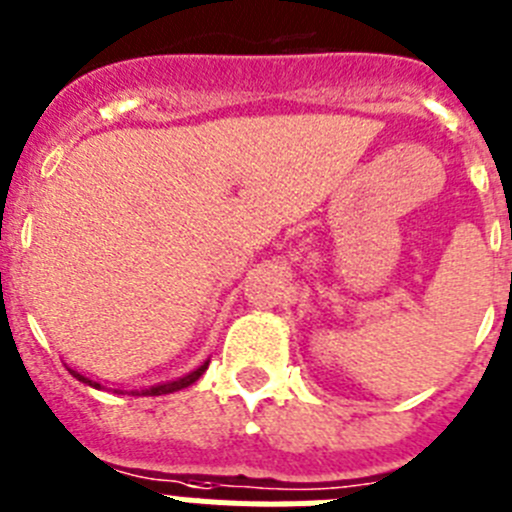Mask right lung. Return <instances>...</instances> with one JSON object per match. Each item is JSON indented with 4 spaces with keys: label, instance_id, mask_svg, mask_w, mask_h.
I'll use <instances>...</instances> for the list:
<instances>
[{
    "label": "right lung",
    "instance_id": "right-lung-1",
    "mask_svg": "<svg viewBox=\"0 0 512 512\" xmlns=\"http://www.w3.org/2000/svg\"><path fill=\"white\" fill-rule=\"evenodd\" d=\"M205 368H208V363H203V365H200L198 370H192V373H187L185 378H177V381H170V383H159V386L144 388V391H131V393H134V396H164V393H175V391H180V388H187V386H190V383H195V381H198L200 375L205 373ZM70 373H73L75 378H78V381L88 383V386H93V388H101V383L91 381V378H86V375L75 373V370H70Z\"/></svg>",
    "mask_w": 512,
    "mask_h": 512
}]
</instances>
